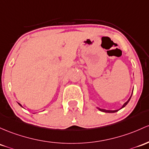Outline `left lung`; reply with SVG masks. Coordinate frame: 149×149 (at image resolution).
Masks as SVG:
<instances>
[{"instance_id":"8db88e82","label":"left lung","mask_w":149,"mask_h":149,"mask_svg":"<svg viewBox=\"0 0 149 149\" xmlns=\"http://www.w3.org/2000/svg\"><path fill=\"white\" fill-rule=\"evenodd\" d=\"M132 93H133V91H132ZM132 95H131V97H130V98H129L128 100H127V102H126L125 103L123 104V106H122V107H121L120 109L123 108V107H125V106L127 105V103H128V102H130V100L131 97H132ZM97 109H100V111H102V112H108V113H113V112H117V111H118V110H120V109H117V110H107V109H100L99 107H97Z\"/></svg>"}]
</instances>
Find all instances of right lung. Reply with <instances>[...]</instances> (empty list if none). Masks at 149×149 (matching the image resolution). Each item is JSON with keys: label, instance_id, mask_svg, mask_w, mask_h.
<instances>
[{"label": "right lung", "instance_id": "obj_1", "mask_svg": "<svg viewBox=\"0 0 149 149\" xmlns=\"http://www.w3.org/2000/svg\"><path fill=\"white\" fill-rule=\"evenodd\" d=\"M18 104H19V105H20V106H22V105H21V104H19V103H18Z\"/></svg>", "mask_w": 149, "mask_h": 149}]
</instances>
